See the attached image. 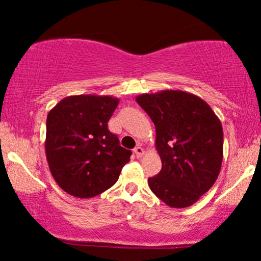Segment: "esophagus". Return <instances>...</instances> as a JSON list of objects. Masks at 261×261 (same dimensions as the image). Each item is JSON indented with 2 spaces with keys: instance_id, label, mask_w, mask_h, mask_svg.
<instances>
[{
  "instance_id": "esophagus-1",
  "label": "esophagus",
  "mask_w": 261,
  "mask_h": 261,
  "mask_svg": "<svg viewBox=\"0 0 261 261\" xmlns=\"http://www.w3.org/2000/svg\"><path fill=\"white\" fill-rule=\"evenodd\" d=\"M134 153L136 154L137 158H141L143 154H145V151H143L142 147H140V146H137V147H135V149H134Z\"/></svg>"
}]
</instances>
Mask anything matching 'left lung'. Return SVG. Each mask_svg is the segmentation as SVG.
<instances>
[{
  "mask_svg": "<svg viewBox=\"0 0 261 261\" xmlns=\"http://www.w3.org/2000/svg\"><path fill=\"white\" fill-rule=\"evenodd\" d=\"M155 127L162 169L149 189L170 207L195 203L215 184L223 160L222 124L205 100L193 93L166 89L137 95Z\"/></svg>",
  "mask_w": 261,
  "mask_h": 261,
  "instance_id": "1",
  "label": "left lung"
}]
</instances>
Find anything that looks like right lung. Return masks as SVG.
Returning a JSON list of instances; mask_svg holds the SVG:
<instances>
[{
    "mask_svg": "<svg viewBox=\"0 0 261 261\" xmlns=\"http://www.w3.org/2000/svg\"><path fill=\"white\" fill-rule=\"evenodd\" d=\"M118 104L112 95H70L47 114V164L59 187L70 195H99L115 184L130 161L131 151L108 130Z\"/></svg>",
    "mask_w": 261,
    "mask_h": 261,
    "instance_id": "add662e5",
    "label": "right lung"
}]
</instances>
